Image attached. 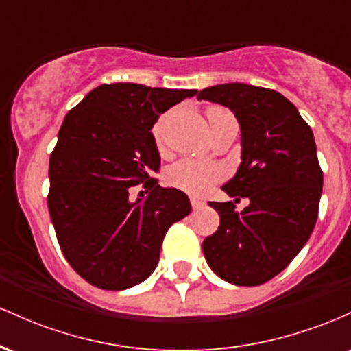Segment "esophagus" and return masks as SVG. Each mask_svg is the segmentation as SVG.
Listing matches in <instances>:
<instances>
[{
  "label": "esophagus",
  "mask_w": 351,
  "mask_h": 351,
  "mask_svg": "<svg viewBox=\"0 0 351 351\" xmlns=\"http://www.w3.org/2000/svg\"><path fill=\"white\" fill-rule=\"evenodd\" d=\"M189 203H191V208L195 209V211H196V209H201V208L204 206L203 201H199V199H196V198H189Z\"/></svg>",
  "instance_id": "34e87169"
}]
</instances>
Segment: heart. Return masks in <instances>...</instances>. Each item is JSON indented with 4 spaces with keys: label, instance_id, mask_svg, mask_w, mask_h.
I'll list each match as a JSON object with an SVG mask.
<instances>
[{
    "label": "heart",
    "instance_id": "heart-1",
    "mask_svg": "<svg viewBox=\"0 0 351 351\" xmlns=\"http://www.w3.org/2000/svg\"><path fill=\"white\" fill-rule=\"evenodd\" d=\"M208 119L209 123L215 122L219 117H229L232 115L228 108L223 107H209L208 108ZM153 142L156 147H162L165 138V117L156 120V123L152 128ZM223 176V170L217 165L198 162V160L184 158L180 162L173 163L167 170V181L171 186L183 189V191L191 193V195H204L213 184L217 183Z\"/></svg>",
    "mask_w": 351,
    "mask_h": 351
}]
</instances>
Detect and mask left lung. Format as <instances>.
<instances>
[{
    "mask_svg": "<svg viewBox=\"0 0 351 351\" xmlns=\"http://www.w3.org/2000/svg\"><path fill=\"white\" fill-rule=\"evenodd\" d=\"M198 99L229 107L239 120L243 162L223 191L251 201L241 213L232 201L209 203L219 228L203 241L204 257L221 279L261 285L292 263L315 228L324 171L312 128L272 88L221 84Z\"/></svg>",
    "mask_w": 351,
    "mask_h": 351,
    "instance_id": "8db88e82",
    "label": "left lung"
}]
</instances>
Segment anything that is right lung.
<instances>
[{
	"mask_svg": "<svg viewBox=\"0 0 351 351\" xmlns=\"http://www.w3.org/2000/svg\"><path fill=\"white\" fill-rule=\"evenodd\" d=\"M195 88L102 84L66 115L49 158L47 208L64 257L88 284L123 291L155 271L163 237L191 211L188 196L162 188L152 128ZM149 196L132 204L130 188Z\"/></svg>",
	"mask_w": 351,
	"mask_h": 351,
	"instance_id": "1",
	"label": "right lung"
}]
</instances>
